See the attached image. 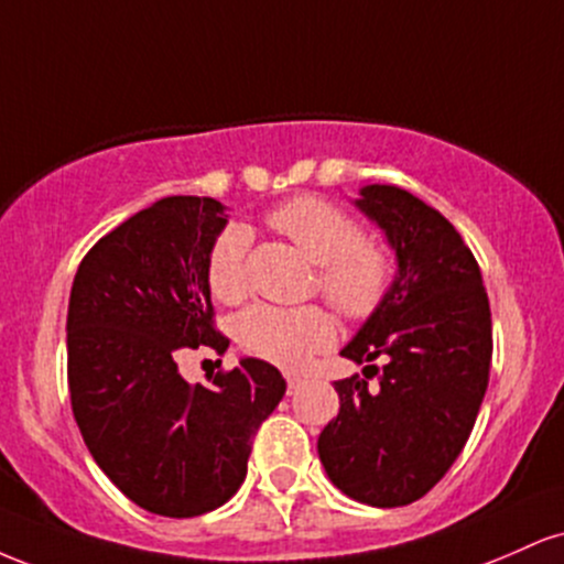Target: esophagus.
<instances>
[{
  "label": "esophagus",
  "instance_id": "34e87169",
  "mask_svg": "<svg viewBox=\"0 0 564 564\" xmlns=\"http://www.w3.org/2000/svg\"><path fill=\"white\" fill-rule=\"evenodd\" d=\"M286 384H289V390H291V392H294V390H296V387H300V384H302V377H296V373H286Z\"/></svg>",
  "mask_w": 564,
  "mask_h": 564
}]
</instances>
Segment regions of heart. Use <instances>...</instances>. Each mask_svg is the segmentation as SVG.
I'll list each match as a JSON object with an SVG mask.
<instances>
[{
  "label": "heart",
  "mask_w": 564,
  "mask_h": 564,
  "mask_svg": "<svg viewBox=\"0 0 564 564\" xmlns=\"http://www.w3.org/2000/svg\"><path fill=\"white\" fill-rule=\"evenodd\" d=\"M270 225L318 264V291L341 315L364 321L377 313L394 278L390 249L366 241L349 212L321 196H300L270 212ZM251 232L230 223L215 238L206 260L212 294L232 302L246 289V257ZM334 318L318 304L275 307L251 304L236 318V339L246 352L281 368H300L334 341Z\"/></svg>",
  "instance_id": "1"
}]
</instances>
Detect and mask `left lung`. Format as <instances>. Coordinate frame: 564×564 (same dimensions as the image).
I'll use <instances>...</instances> for the list:
<instances>
[{"mask_svg": "<svg viewBox=\"0 0 564 564\" xmlns=\"http://www.w3.org/2000/svg\"><path fill=\"white\" fill-rule=\"evenodd\" d=\"M394 251L392 286L341 358L380 373L334 381L339 413L318 437L328 480L368 507H405L440 482L467 445L488 390L494 328L482 275L456 228L398 185L355 198Z\"/></svg>", "mask_w": 564, "mask_h": 564, "instance_id": "1", "label": "left lung"}]
</instances>
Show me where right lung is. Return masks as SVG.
Returning a JSON list of instances; mask_svg holds the SVG:
<instances>
[{
  "mask_svg": "<svg viewBox=\"0 0 564 564\" xmlns=\"http://www.w3.org/2000/svg\"><path fill=\"white\" fill-rule=\"evenodd\" d=\"M228 225L209 196H170L102 236L76 270L66 347L74 419L97 467L138 507L198 517L241 488L251 437L286 392L241 358L212 387L180 377L183 349L225 352L206 260Z\"/></svg>",
  "mask_w": 564,
  "mask_h": 564,
  "instance_id": "right-lung-1",
  "label": "right lung"
}]
</instances>
